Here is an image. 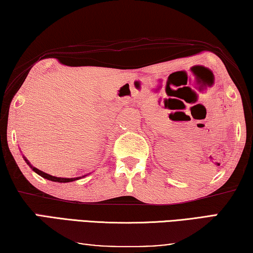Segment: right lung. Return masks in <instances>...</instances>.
Returning <instances> with one entry per match:
<instances>
[{
    "label": "right lung",
    "mask_w": 253,
    "mask_h": 253,
    "mask_svg": "<svg viewBox=\"0 0 253 253\" xmlns=\"http://www.w3.org/2000/svg\"><path fill=\"white\" fill-rule=\"evenodd\" d=\"M25 161L27 162V164H28L30 167H32L33 169V170L34 172H36L38 175H41L42 177H44V178H47V180H49V181H53V182H60V183H68V182H72V181H76V180H79V178H81L80 176L79 177H71V178H65V177H56V176H52V175H49V174H47V173H44V172H42V170H40L38 169H36V167H34V166H32L30 165V163L27 161V159L25 158Z\"/></svg>",
    "instance_id": "right-lung-1"
}]
</instances>
